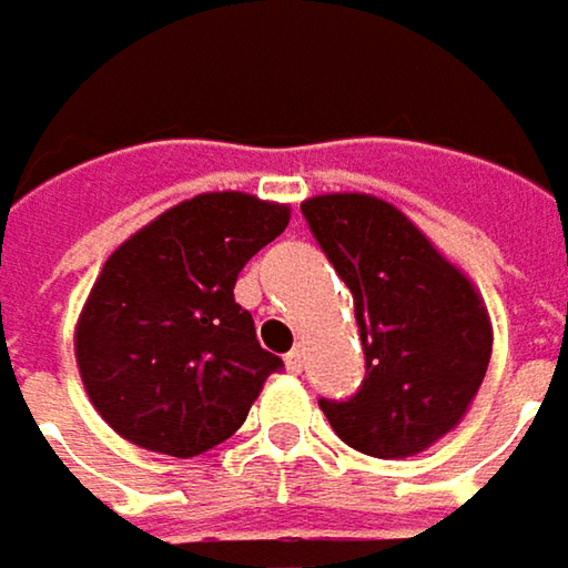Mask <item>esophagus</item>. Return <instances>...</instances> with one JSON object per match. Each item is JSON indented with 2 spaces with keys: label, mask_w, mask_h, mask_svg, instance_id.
Wrapping results in <instances>:
<instances>
[{
  "label": "esophagus",
  "mask_w": 568,
  "mask_h": 568,
  "mask_svg": "<svg viewBox=\"0 0 568 568\" xmlns=\"http://www.w3.org/2000/svg\"><path fill=\"white\" fill-rule=\"evenodd\" d=\"M285 367H288L292 374H302V367H305V351H302V347H292V351L285 354Z\"/></svg>",
  "instance_id": "1"
}]
</instances>
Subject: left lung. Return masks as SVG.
<instances>
[{
	"label": "left lung",
	"instance_id": "obj_1",
	"mask_svg": "<svg viewBox=\"0 0 568 568\" xmlns=\"http://www.w3.org/2000/svg\"><path fill=\"white\" fill-rule=\"evenodd\" d=\"M302 214L354 295L367 377L322 413L351 448L409 458L468 416L494 328L478 285L396 204L361 191L315 194Z\"/></svg>",
	"mask_w": 568,
	"mask_h": 568
}]
</instances>
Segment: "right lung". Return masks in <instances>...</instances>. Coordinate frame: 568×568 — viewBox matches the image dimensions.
I'll return each mask as SVG.
<instances>
[{
  "label": "right lung",
  "instance_id": "1",
  "mask_svg": "<svg viewBox=\"0 0 568 568\" xmlns=\"http://www.w3.org/2000/svg\"><path fill=\"white\" fill-rule=\"evenodd\" d=\"M292 207L207 191L162 211L103 263L74 328L80 381L103 423L139 448L194 458L231 438L283 361L236 305L240 270Z\"/></svg>",
  "mask_w": 568,
  "mask_h": 568
}]
</instances>
